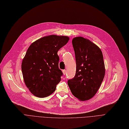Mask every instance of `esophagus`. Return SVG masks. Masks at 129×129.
Segmentation results:
<instances>
[{
    "label": "esophagus",
    "mask_w": 129,
    "mask_h": 129,
    "mask_svg": "<svg viewBox=\"0 0 129 129\" xmlns=\"http://www.w3.org/2000/svg\"><path fill=\"white\" fill-rule=\"evenodd\" d=\"M63 75H66V70H63Z\"/></svg>",
    "instance_id": "34e87169"
}]
</instances>
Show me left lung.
Returning a JSON list of instances; mask_svg holds the SVG:
<instances>
[{"instance_id": "left-lung-1", "label": "left lung", "mask_w": 129, "mask_h": 129, "mask_svg": "<svg viewBox=\"0 0 129 129\" xmlns=\"http://www.w3.org/2000/svg\"><path fill=\"white\" fill-rule=\"evenodd\" d=\"M76 72L68 85L73 95L80 101L92 98L99 89L105 75L103 53L89 40L82 37L73 39Z\"/></svg>"}]
</instances>
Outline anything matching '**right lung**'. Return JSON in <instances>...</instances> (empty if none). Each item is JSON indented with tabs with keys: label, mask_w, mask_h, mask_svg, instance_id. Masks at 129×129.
Masks as SVG:
<instances>
[{
	"label": "right lung",
	"mask_w": 129,
	"mask_h": 129,
	"mask_svg": "<svg viewBox=\"0 0 129 129\" xmlns=\"http://www.w3.org/2000/svg\"><path fill=\"white\" fill-rule=\"evenodd\" d=\"M64 36L50 35L33 42L22 59L21 70L24 83L36 97L50 96L56 89L63 73L58 67V50L69 42Z\"/></svg>",
	"instance_id": "add662e5"
}]
</instances>
